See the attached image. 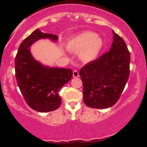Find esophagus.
I'll list each match as a JSON object with an SVG mask.
<instances>
[{
	"mask_svg": "<svg viewBox=\"0 0 147 147\" xmlns=\"http://www.w3.org/2000/svg\"><path fill=\"white\" fill-rule=\"evenodd\" d=\"M73 77L74 78L79 77V73H78V71H76V70H74V71H73Z\"/></svg>",
	"mask_w": 147,
	"mask_h": 147,
	"instance_id": "34e87169",
	"label": "esophagus"
}]
</instances>
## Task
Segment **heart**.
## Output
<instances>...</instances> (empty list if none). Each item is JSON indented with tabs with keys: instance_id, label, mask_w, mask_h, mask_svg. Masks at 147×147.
<instances>
[{
	"instance_id": "b5f03b06",
	"label": "heart",
	"mask_w": 147,
	"mask_h": 147,
	"mask_svg": "<svg viewBox=\"0 0 147 147\" xmlns=\"http://www.w3.org/2000/svg\"><path fill=\"white\" fill-rule=\"evenodd\" d=\"M104 41L93 32L86 31L76 35L67 42V49L74 53H80V59L84 63L95 60L101 52Z\"/></svg>"
}]
</instances>
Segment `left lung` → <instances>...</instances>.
<instances>
[{
    "mask_svg": "<svg viewBox=\"0 0 147 147\" xmlns=\"http://www.w3.org/2000/svg\"><path fill=\"white\" fill-rule=\"evenodd\" d=\"M112 33L109 51L86 64L80 71L84 102L90 108L104 109L114 106L129 77L130 52L123 39L114 31Z\"/></svg>",
    "mask_w": 147,
    "mask_h": 147,
    "instance_id": "obj_1",
    "label": "left lung"
}]
</instances>
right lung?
Segmentation results:
<instances>
[{
    "mask_svg": "<svg viewBox=\"0 0 147 147\" xmlns=\"http://www.w3.org/2000/svg\"><path fill=\"white\" fill-rule=\"evenodd\" d=\"M42 39L57 42L58 36L43 33L37 29L24 39L15 59V76L28 105L37 112H47L59 107L61 98L58 92L71 80L73 72L67 68L45 65L33 57L30 47Z\"/></svg>",
    "mask_w": 147,
    "mask_h": 147,
    "instance_id": "1",
    "label": "right lung"
}]
</instances>
